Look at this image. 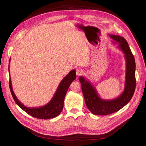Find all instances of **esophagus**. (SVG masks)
I'll return each instance as SVG.
<instances>
[{"label": "esophagus", "instance_id": "esophagus-1", "mask_svg": "<svg viewBox=\"0 0 146 146\" xmlns=\"http://www.w3.org/2000/svg\"><path fill=\"white\" fill-rule=\"evenodd\" d=\"M83 70H82V69H80V68H78V69L76 70V74H77V76H81V75L83 74Z\"/></svg>", "mask_w": 146, "mask_h": 146}]
</instances>
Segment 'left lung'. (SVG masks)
<instances>
[{
    "mask_svg": "<svg viewBox=\"0 0 146 146\" xmlns=\"http://www.w3.org/2000/svg\"><path fill=\"white\" fill-rule=\"evenodd\" d=\"M110 36L119 44V48L125 54L127 61L125 87L124 91L119 98L111 100H104L98 96L90 82L84 77H80L79 81L81 83L86 107L96 115H108L119 111L129 102L133 96L136 88L135 60L129 44L123 37L114 35H110Z\"/></svg>",
    "mask_w": 146,
    "mask_h": 146,
    "instance_id": "1",
    "label": "left lung"
}]
</instances>
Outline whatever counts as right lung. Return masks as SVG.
I'll list each match as a JSON object with an SVG mask.
<instances>
[{
  "mask_svg": "<svg viewBox=\"0 0 146 146\" xmlns=\"http://www.w3.org/2000/svg\"><path fill=\"white\" fill-rule=\"evenodd\" d=\"M76 70H72L61 82L54 98H52L50 102L43 106V107L39 108H31L26 107L23 104H22L20 102L18 99H17L14 92H13L10 77L9 80V86L13 99L15 100L16 104L21 109H23L24 111L28 113L29 115L34 117L41 119H47L56 117L59 115L61 111H62L66 92H67L70 83L76 79Z\"/></svg>",
  "mask_w": 146,
  "mask_h": 146,
  "instance_id": "right-lung-1",
  "label": "right lung"
}]
</instances>
